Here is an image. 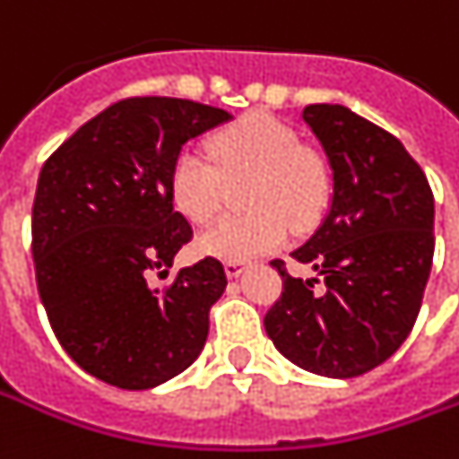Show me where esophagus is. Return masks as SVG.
<instances>
[{"mask_svg": "<svg viewBox=\"0 0 459 459\" xmlns=\"http://www.w3.org/2000/svg\"><path fill=\"white\" fill-rule=\"evenodd\" d=\"M243 271H246V265L240 261H226V275H229V278H238Z\"/></svg>", "mask_w": 459, "mask_h": 459, "instance_id": "obj_1", "label": "esophagus"}]
</instances>
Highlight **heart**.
I'll return each mask as SVG.
<instances>
[{
  "label": "heart",
  "instance_id": "heart-1",
  "mask_svg": "<svg viewBox=\"0 0 459 459\" xmlns=\"http://www.w3.org/2000/svg\"><path fill=\"white\" fill-rule=\"evenodd\" d=\"M213 161L186 149L176 156L169 191L178 213L206 223L219 213L226 181L253 176L246 204L251 216L216 221L198 236V251L221 261H248L275 251L293 229L318 219L328 198V169L303 149L298 134L265 114H248L211 139Z\"/></svg>",
  "mask_w": 459,
  "mask_h": 459
}]
</instances>
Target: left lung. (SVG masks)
Returning <instances> with one entry per match:
<instances>
[{"label": "left lung", "instance_id": "1", "mask_svg": "<svg viewBox=\"0 0 459 459\" xmlns=\"http://www.w3.org/2000/svg\"><path fill=\"white\" fill-rule=\"evenodd\" d=\"M303 121L328 156L333 198L290 255L325 288L273 261L283 293L263 325L298 368L355 377L385 363L415 325L435 253V198L405 146L348 107L310 104Z\"/></svg>", "mask_w": 459, "mask_h": 459}]
</instances>
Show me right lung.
<instances>
[{"label":"right lung","mask_w":459,"mask_h":459,"mask_svg":"<svg viewBox=\"0 0 459 459\" xmlns=\"http://www.w3.org/2000/svg\"><path fill=\"white\" fill-rule=\"evenodd\" d=\"M230 118L188 99L134 96L86 121L41 169L31 208L41 303L69 358L108 385H161L204 351L208 310L229 283L221 261L181 268L163 290L146 278L194 236L169 191L176 156Z\"/></svg>","instance_id":"right-lung-1"}]
</instances>
